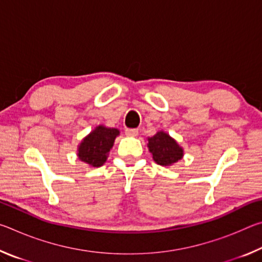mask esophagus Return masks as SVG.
Wrapping results in <instances>:
<instances>
[{
    "label": "esophagus",
    "instance_id": "1",
    "mask_svg": "<svg viewBox=\"0 0 262 262\" xmlns=\"http://www.w3.org/2000/svg\"><path fill=\"white\" fill-rule=\"evenodd\" d=\"M126 135L130 137H135L139 135V129H126Z\"/></svg>",
    "mask_w": 262,
    "mask_h": 262
}]
</instances>
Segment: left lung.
I'll return each instance as SVG.
<instances>
[{
    "mask_svg": "<svg viewBox=\"0 0 262 262\" xmlns=\"http://www.w3.org/2000/svg\"><path fill=\"white\" fill-rule=\"evenodd\" d=\"M148 148L154 161L161 166H172L184 157V148L164 130L148 137Z\"/></svg>",
    "mask_w": 262,
    "mask_h": 262,
    "instance_id": "obj_1",
    "label": "left lung"
}]
</instances>
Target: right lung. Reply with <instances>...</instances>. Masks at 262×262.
<instances>
[{
  "label": "right lung",
  "instance_id": "add662e5",
  "mask_svg": "<svg viewBox=\"0 0 262 262\" xmlns=\"http://www.w3.org/2000/svg\"><path fill=\"white\" fill-rule=\"evenodd\" d=\"M120 135L118 128L97 126L81 141L77 147V157L91 167H99L107 161L117 136Z\"/></svg>",
  "mask_w": 262,
  "mask_h": 262
}]
</instances>
